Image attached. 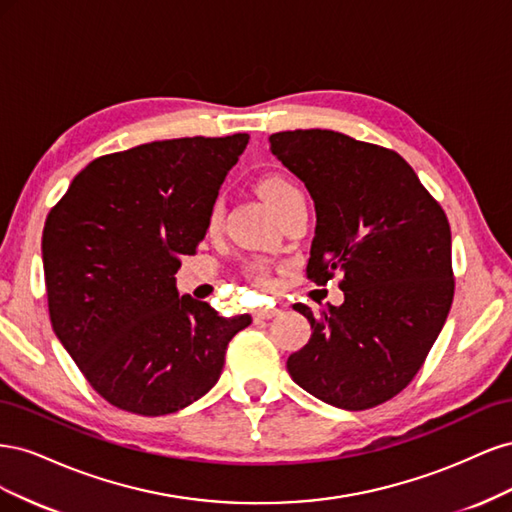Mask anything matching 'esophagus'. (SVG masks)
I'll return each instance as SVG.
<instances>
[{
    "mask_svg": "<svg viewBox=\"0 0 512 512\" xmlns=\"http://www.w3.org/2000/svg\"><path fill=\"white\" fill-rule=\"evenodd\" d=\"M280 312H282V309H277V307L258 309V312H254V320H269V318L277 316V314H280Z\"/></svg>",
    "mask_w": 512,
    "mask_h": 512,
    "instance_id": "34e87169",
    "label": "esophagus"
}]
</instances>
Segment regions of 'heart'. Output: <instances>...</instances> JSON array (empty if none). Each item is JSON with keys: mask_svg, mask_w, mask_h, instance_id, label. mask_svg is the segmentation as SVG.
<instances>
[{"mask_svg": "<svg viewBox=\"0 0 512 512\" xmlns=\"http://www.w3.org/2000/svg\"><path fill=\"white\" fill-rule=\"evenodd\" d=\"M258 190L277 213H280L288 203H292V200L303 198L297 185H294L284 175H267L265 179H260ZM220 224H222V205L213 203V207L209 209V215H207V230L215 232L220 228ZM245 275L258 286H269V282H271V275H269V269L265 262H252V265H247Z\"/></svg>", "mask_w": 512, "mask_h": 512, "instance_id": "heart-1", "label": "heart"}]
</instances>
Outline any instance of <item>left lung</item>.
<instances>
[{"mask_svg": "<svg viewBox=\"0 0 512 512\" xmlns=\"http://www.w3.org/2000/svg\"><path fill=\"white\" fill-rule=\"evenodd\" d=\"M273 156L316 203L307 277L342 275L344 303L314 314L288 374L331 406L367 410L401 393L423 367L455 294L451 226L397 151L333 130L269 136Z\"/></svg>", "mask_w": 512, "mask_h": 512, "instance_id": "8db88e82", "label": "left lung"}]
</instances>
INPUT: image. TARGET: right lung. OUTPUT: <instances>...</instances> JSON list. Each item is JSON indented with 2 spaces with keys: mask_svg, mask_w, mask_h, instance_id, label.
I'll return each instance as SVG.
<instances>
[{
  "mask_svg": "<svg viewBox=\"0 0 512 512\" xmlns=\"http://www.w3.org/2000/svg\"><path fill=\"white\" fill-rule=\"evenodd\" d=\"M250 136L173 138L87 164L46 215L42 262L59 342L108 404L177 412L220 380L232 337L252 322L181 297L175 273Z\"/></svg>",
  "mask_w": 512,
  "mask_h": 512,
  "instance_id": "1",
  "label": "right lung"
}]
</instances>
